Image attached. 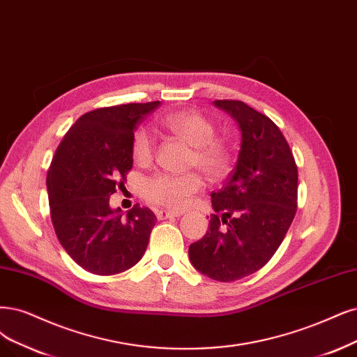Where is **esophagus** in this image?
Masks as SVG:
<instances>
[{
    "instance_id": "34e87169",
    "label": "esophagus",
    "mask_w": 357,
    "mask_h": 357,
    "mask_svg": "<svg viewBox=\"0 0 357 357\" xmlns=\"http://www.w3.org/2000/svg\"><path fill=\"white\" fill-rule=\"evenodd\" d=\"M157 215V219H167V218H175V216H181L179 212H174V210H157L155 212Z\"/></svg>"
}]
</instances>
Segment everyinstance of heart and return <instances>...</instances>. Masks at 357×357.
Returning <instances> with one entry per match:
<instances>
[{
	"label": "heart",
	"mask_w": 357,
	"mask_h": 357,
	"mask_svg": "<svg viewBox=\"0 0 357 357\" xmlns=\"http://www.w3.org/2000/svg\"><path fill=\"white\" fill-rule=\"evenodd\" d=\"M160 125L174 137L192 147L190 166L199 167L210 179H222L232 163L229 145L216 138L215 123L199 112H176L165 116ZM132 155L139 165H149L154 157V138L149 129L138 128L132 137ZM203 187L197 174H158L145 182L142 195L149 203L169 208L185 207L191 197Z\"/></svg>",
	"instance_id": "obj_1"
}]
</instances>
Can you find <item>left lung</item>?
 I'll return each instance as SVG.
<instances>
[{
  "label": "left lung",
  "instance_id": "left-lung-1",
  "mask_svg": "<svg viewBox=\"0 0 357 357\" xmlns=\"http://www.w3.org/2000/svg\"><path fill=\"white\" fill-rule=\"evenodd\" d=\"M241 130V150L228 182L212 192L215 213L202 240L190 245L192 266L220 282L261 269L297 210V165L280 128L243 101L216 100Z\"/></svg>",
  "mask_w": 357,
  "mask_h": 357
}]
</instances>
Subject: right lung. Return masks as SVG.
<instances>
[{
	"label": "right lung",
	"mask_w": 357,
	"mask_h": 357,
	"mask_svg": "<svg viewBox=\"0 0 357 357\" xmlns=\"http://www.w3.org/2000/svg\"><path fill=\"white\" fill-rule=\"evenodd\" d=\"M160 101L132 102L85 113L64 135L47 174L51 220L61 247L85 271H128L147 250L157 218L135 204L126 216L110 207L119 178L132 169L137 123Z\"/></svg>",
	"instance_id": "right-lung-1"
}]
</instances>
